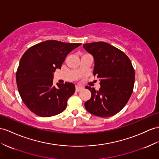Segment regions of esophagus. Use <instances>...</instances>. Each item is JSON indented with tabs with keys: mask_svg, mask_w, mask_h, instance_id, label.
Returning a JSON list of instances; mask_svg holds the SVG:
<instances>
[{
	"mask_svg": "<svg viewBox=\"0 0 159 159\" xmlns=\"http://www.w3.org/2000/svg\"><path fill=\"white\" fill-rule=\"evenodd\" d=\"M82 89H83V88L80 87V86H76V87H75V91L76 92H80V90H82Z\"/></svg>",
	"mask_w": 159,
	"mask_h": 159,
	"instance_id": "1",
	"label": "esophagus"
}]
</instances>
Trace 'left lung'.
Here are the masks:
<instances>
[{"instance_id":"8db88e82","label":"left lung","mask_w":159,"mask_h":159,"mask_svg":"<svg viewBox=\"0 0 159 159\" xmlns=\"http://www.w3.org/2000/svg\"><path fill=\"white\" fill-rule=\"evenodd\" d=\"M94 59L93 74L100 80V88L86 86L91 98L84 103L89 113L100 117L118 113L132 94L135 71L129 57L121 50L104 42L84 44Z\"/></svg>"}]
</instances>
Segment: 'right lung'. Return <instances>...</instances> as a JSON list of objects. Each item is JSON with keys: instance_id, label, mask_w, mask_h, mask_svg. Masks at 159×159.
<instances>
[{"instance_id": "obj_1", "label": "right lung", "mask_w": 159, "mask_h": 159, "mask_svg": "<svg viewBox=\"0 0 159 159\" xmlns=\"http://www.w3.org/2000/svg\"><path fill=\"white\" fill-rule=\"evenodd\" d=\"M80 43L46 40L30 47L19 61L16 72L18 91L28 109L40 117L62 113L75 92L73 83L53 86V73L61 69L65 57Z\"/></svg>"}]
</instances>
